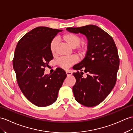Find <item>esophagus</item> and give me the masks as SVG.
Instances as JSON below:
<instances>
[{"instance_id":"esophagus-1","label":"esophagus","mask_w":133,"mask_h":133,"mask_svg":"<svg viewBox=\"0 0 133 133\" xmlns=\"http://www.w3.org/2000/svg\"><path fill=\"white\" fill-rule=\"evenodd\" d=\"M66 74L67 76H71L72 75V72L71 70H67V71H66Z\"/></svg>"}]
</instances>
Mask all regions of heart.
<instances>
[{"instance_id":"1","label":"heart","mask_w":133,"mask_h":133,"mask_svg":"<svg viewBox=\"0 0 133 133\" xmlns=\"http://www.w3.org/2000/svg\"><path fill=\"white\" fill-rule=\"evenodd\" d=\"M61 39L63 41L66 43L67 45H69L70 48L75 49L76 48V52L79 55H84L87 48L85 46H79L82 42V39L78 35H74L73 33H67L64 34L61 37ZM58 41L57 39H52L50 44V50L51 53L54 55L55 54L57 47ZM77 62V58L75 55L69 57H61L58 59L56 61V63L58 66L63 69H66L70 67L72 64L76 63Z\"/></svg>"}]
</instances>
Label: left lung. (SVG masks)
<instances>
[{
  "label": "left lung",
  "instance_id": "1",
  "mask_svg": "<svg viewBox=\"0 0 133 133\" xmlns=\"http://www.w3.org/2000/svg\"><path fill=\"white\" fill-rule=\"evenodd\" d=\"M67 31L81 33L88 39L85 57L73 69L81 70L73 73L76 79L72 91L75 100L88 107L97 105L105 98L115 87L119 59L113 38L94 25L67 28ZM84 70L87 77H82Z\"/></svg>",
  "mask_w": 133,
  "mask_h": 133
}]
</instances>
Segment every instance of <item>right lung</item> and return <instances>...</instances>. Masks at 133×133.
Instances as JSON below:
<instances>
[{"mask_svg": "<svg viewBox=\"0 0 133 133\" xmlns=\"http://www.w3.org/2000/svg\"><path fill=\"white\" fill-rule=\"evenodd\" d=\"M62 30L38 26L25 35L18 42L13 67L18 85L24 95L35 105L44 107L57 100L58 92L67 75L59 68L45 75V67L53 56L51 41Z\"/></svg>", "mask_w": 133, "mask_h": 133, "instance_id": "obj_1", "label": "right lung"}]
</instances>
